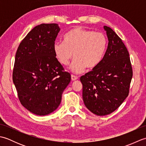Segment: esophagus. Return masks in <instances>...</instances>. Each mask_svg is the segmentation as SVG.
Segmentation results:
<instances>
[{
    "label": "esophagus",
    "instance_id": "1",
    "mask_svg": "<svg viewBox=\"0 0 146 146\" xmlns=\"http://www.w3.org/2000/svg\"><path fill=\"white\" fill-rule=\"evenodd\" d=\"M71 80H72V81H75V80L78 79V77L75 76V75H71Z\"/></svg>",
    "mask_w": 146,
    "mask_h": 146
}]
</instances>
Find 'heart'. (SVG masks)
<instances>
[{
  "mask_svg": "<svg viewBox=\"0 0 146 146\" xmlns=\"http://www.w3.org/2000/svg\"><path fill=\"white\" fill-rule=\"evenodd\" d=\"M107 43L104 34L76 27L64 35L63 42L55 43L54 53L58 61L64 66L69 64L74 55L75 58L70 70L75 73H80L86 67L93 69L100 63Z\"/></svg>",
  "mask_w": 146,
  "mask_h": 146,
  "instance_id": "heart-1",
  "label": "heart"
}]
</instances>
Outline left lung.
I'll use <instances>...</instances> for the list:
<instances>
[{
  "instance_id": "obj_1",
  "label": "left lung",
  "mask_w": 146,
  "mask_h": 146,
  "mask_svg": "<svg viewBox=\"0 0 146 146\" xmlns=\"http://www.w3.org/2000/svg\"><path fill=\"white\" fill-rule=\"evenodd\" d=\"M108 46L101 62L81 76L82 97L86 107L97 115L113 112L127 97L132 78L129 52L117 34L104 26Z\"/></svg>"
}]
</instances>
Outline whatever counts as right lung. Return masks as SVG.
I'll use <instances>...</instances> for the list:
<instances>
[{"mask_svg": "<svg viewBox=\"0 0 146 146\" xmlns=\"http://www.w3.org/2000/svg\"><path fill=\"white\" fill-rule=\"evenodd\" d=\"M61 30L58 24H41L27 34L15 54L12 79L21 104L43 116L60 105L70 74L55 57L53 47Z\"/></svg>", "mask_w": 146, "mask_h": 146, "instance_id": "add662e5", "label": "right lung"}]
</instances>
